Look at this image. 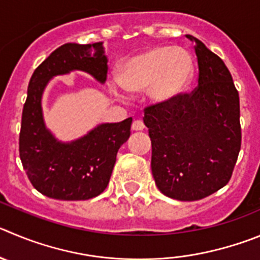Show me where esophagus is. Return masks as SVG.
<instances>
[{"label": "esophagus", "instance_id": "obj_1", "mask_svg": "<svg viewBox=\"0 0 260 260\" xmlns=\"http://www.w3.org/2000/svg\"><path fill=\"white\" fill-rule=\"evenodd\" d=\"M144 128H145V125L141 120H135V122L132 123V131H135V132H138V131H144Z\"/></svg>", "mask_w": 260, "mask_h": 260}]
</instances>
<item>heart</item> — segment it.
<instances>
[{
    "mask_svg": "<svg viewBox=\"0 0 260 260\" xmlns=\"http://www.w3.org/2000/svg\"><path fill=\"white\" fill-rule=\"evenodd\" d=\"M190 53L181 47L157 46L125 57L116 65L113 92L120 99L128 93L146 92L147 100L156 106L177 100L192 79Z\"/></svg>",
    "mask_w": 260,
    "mask_h": 260,
    "instance_id": "1",
    "label": "heart"
}]
</instances>
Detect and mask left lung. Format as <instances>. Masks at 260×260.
I'll list each match as a JSON object with an SVG mask.
<instances>
[{
    "mask_svg": "<svg viewBox=\"0 0 260 260\" xmlns=\"http://www.w3.org/2000/svg\"><path fill=\"white\" fill-rule=\"evenodd\" d=\"M195 42L198 87L169 105L145 109L151 171L166 196L195 201L229 183L241 147L239 92L223 60Z\"/></svg>",
    "mask_w": 260,
    "mask_h": 260,
    "instance_id": "8db88e82",
    "label": "left lung"
}]
</instances>
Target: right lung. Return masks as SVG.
Here are the masks:
<instances>
[{
  "instance_id": "right-lung-1",
  "label": "right lung",
  "mask_w": 260,
  "mask_h": 260,
  "mask_svg": "<svg viewBox=\"0 0 260 260\" xmlns=\"http://www.w3.org/2000/svg\"><path fill=\"white\" fill-rule=\"evenodd\" d=\"M79 70L104 84L108 56L103 42L65 43L35 70L21 116L19 152L33 187L57 200H88L108 187L119 147L131 136L132 118L101 123L84 136L59 141L46 127L42 97L51 79Z\"/></svg>"
}]
</instances>
